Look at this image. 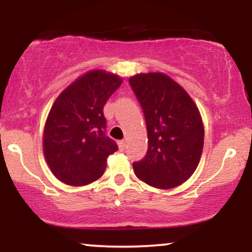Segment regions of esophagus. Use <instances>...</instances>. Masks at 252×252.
<instances>
[{"label": "esophagus", "instance_id": "obj_1", "mask_svg": "<svg viewBox=\"0 0 252 252\" xmlns=\"http://www.w3.org/2000/svg\"><path fill=\"white\" fill-rule=\"evenodd\" d=\"M117 144H118V148H120L121 152H123V150L126 149V141H118Z\"/></svg>", "mask_w": 252, "mask_h": 252}]
</instances>
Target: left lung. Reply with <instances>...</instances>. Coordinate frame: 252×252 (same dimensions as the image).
<instances>
[{
	"instance_id": "8db88e82",
	"label": "left lung",
	"mask_w": 252,
	"mask_h": 252,
	"mask_svg": "<svg viewBox=\"0 0 252 252\" xmlns=\"http://www.w3.org/2000/svg\"><path fill=\"white\" fill-rule=\"evenodd\" d=\"M129 83L142 106L148 152L135 162V175L149 186L170 189L195 172L204 148L198 106L180 84L162 72L138 73Z\"/></svg>"
}]
</instances>
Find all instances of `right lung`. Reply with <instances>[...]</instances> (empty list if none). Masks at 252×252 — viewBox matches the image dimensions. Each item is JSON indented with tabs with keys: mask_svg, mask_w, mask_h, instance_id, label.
I'll return each mask as SVG.
<instances>
[{
	"mask_svg": "<svg viewBox=\"0 0 252 252\" xmlns=\"http://www.w3.org/2000/svg\"><path fill=\"white\" fill-rule=\"evenodd\" d=\"M122 83V78L112 72L91 70L54 100L43 126L42 149L58 180L85 186L104 174L106 158L118 147L104 132L103 108Z\"/></svg>",
	"mask_w": 252,
	"mask_h": 252,
	"instance_id": "right-lung-1",
	"label": "right lung"
}]
</instances>
